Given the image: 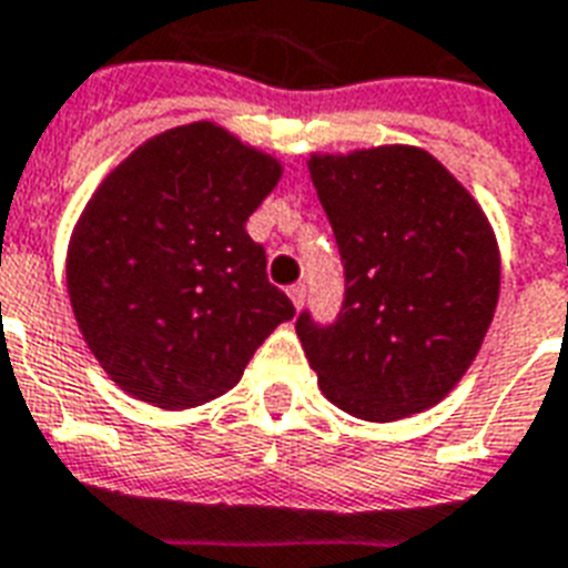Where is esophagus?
Masks as SVG:
<instances>
[{
  "instance_id": "34e87169",
  "label": "esophagus",
  "mask_w": 568,
  "mask_h": 568,
  "mask_svg": "<svg viewBox=\"0 0 568 568\" xmlns=\"http://www.w3.org/2000/svg\"><path fill=\"white\" fill-rule=\"evenodd\" d=\"M288 297H292L294 306L301 310V306H303V297H306V285H303V283H294L292 288H288Z\"/></svg>"
}]
</instances>
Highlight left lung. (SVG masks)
I'll return each mask as SVG.
<instances>
[{
  "label": "left lung",
  "instance_id": "8db88e82",
  "mask_svg": "<svg viewBox=\"0 0 568 568\" xmlns=\"http://www.w3.org/2000/svg\"><path fill=\"white\" fill-rule=\"evenodd\" d=\"M310 175L345 276L331 324L310 310L294 324L324 396L372 423L438 405L495 318L500 255L483 207L410 145L315 154Z\"/></svg>",
  "mask_w": 568,
  "mask_h": 568
}]
</instances>
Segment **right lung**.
Wrapping results in <instances>:
<instances>
[{"mask_svg":"<svg viewBox=\"0 0 568 568\" xmlns=\"http://www.w3.org/2000/svg\"><path fill=\"white\" fill-rule=\"evenodd\" d=\"M280 163L207 121L160 133L103 181L68 250V292L89 348L121 389L193 408L235 387L294 315L267 283L246 220Z\"/></svg>","mask_w":568,"mask_h":568,"instance_id":"add662e5","label":"right lung"}]
</instances>
